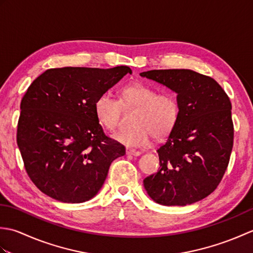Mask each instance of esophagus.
<instances>
[{
	"label": "esophagus",
	"mask_w": 253,
	"mask_h": 253,
	"mask_svg": "<svg viewBox=\"0 0 253 253\" xmlns=\"http://www.w3.org/2000/svg\"><path fill=\"white\" fill-rule=\"evenodd\" d=\"M126 154H128V155H135V157H138V155L141 154V152L136 151V150L130 149V148H127L126 149Z\"/></svg>",
	"instance_id": "obj_1"
}]
</instances>
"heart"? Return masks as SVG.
<instances>
[{
	"mask_svg": "<svg viewBox=\"0 0 253 253\" xmlns=\"http://www.w3.org/2000/svg\"><path fill=\"white\" fill-rule=\"evenodd\" d=\"M123 107L135 109L132 124L113 135L127 147H146L151 138L161 140L173 131L179 118L178 99L171 91H161L143 83L127 84L120 90V100L102 93L94 102V113L107 130H115L121 123Z\"/></svg>",
	"mask_w": 253,
	"mask_h": 253,
	"instance_id": "heart-1",
	"label": "heart"
}]
</instances>
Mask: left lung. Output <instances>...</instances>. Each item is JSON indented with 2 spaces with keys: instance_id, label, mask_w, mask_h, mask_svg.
Returning a JSON list of instances; mask_svg holds the SVG:
<instances>
[{
  "instance_id": "8db88e82",
  "label": "left lung",
  "mask_w": 253,
  "mask_h": 253,
  "mask_svg": "<svg viewBox=\"0 0 253 253\" xmlns=\"http://www.w3.org/2000/svg\"><path fill=\"white\" fill-rule=\"evenodd\" d=\"M140 76L177 93L180 113L158 149L160 168L143 179L150 198L163 206H187L216 189L234 143L232 103L213 78L190 69H154Z\"/></svg>"
}]
</instances>
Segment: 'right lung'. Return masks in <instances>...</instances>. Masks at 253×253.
I'll return each mask as SVG.
<instances>
[{"label": "right lung", "instance_id": "right-lung-1", "mask_svg": "<svg viewBox=\"0 0 253 253\" xmlns=\"http://www.w3.org/2000/svg\"><path fill=\"white\" fill-rule=\"evenodd\" d=\"M128 73V66L50 68L29 85L16 139L27 174L40 191L82 203L101 189L125 147L105 135L94 102Z\"/></svg>", "mask_w": 253, "mask_h": 253}]
</instances>
